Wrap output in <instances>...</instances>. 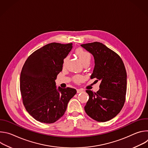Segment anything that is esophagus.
<instances>
[{"label": "esophagus", "mask_w": 148, "mask_h": 148, "mask_svg": "<svg viewBox=\"0 0 148 148\" xmlns=\"http://www.w3.org/2000/svg\"><path fill=\"white\" fill-rule=\"evenodd\" d=\"M77 93H80L81 92L83 91V90H81V89H77Z\"/></svg>", "instance_id": "obj_1"}]
</instances>
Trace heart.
<instances>
[{"instance_id":"obj_1","label":"heart","mask_w":148,"mask_h":148,"mask_svg":"<svg viewBox=\"0 0 148 148\" xmlns=\"http://www.w3.org/2000/svg\"><path fill=\"white\" fill-rule=\"evenodd\" d=\"M75 54L79 58L82 65L85 64H90L91 60V56L89 52H88L87 51L84 50L82 49L79 48L75 50ZM68 59H69L68 56H67L64 58V60H63V65L64 66L66 64V63L67 61L68 60ZM82 78L81 76L77 75L74 77V81L76 82H79L82 80Z\"/></svg>"}]
</instances>
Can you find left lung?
<instances>
[{"instance_id":"obj_1","label":"left lung","mask_w":148,"mask_h":148,"mask_svg":"<svg viewBox=\"0 0 148 148\" xmlns=\"http://www.w3.org/2000/svg\"><path fill=\"white\" fill-rule=\"evenodd\" d=\"M94 57L95 66L91 78L101 81L97 92L86 90L89 99L84 107L87 114L98 122H106L122 110L127 85V75L121 57L99 42L81 45Z\"/></svg>"}]
</instances>
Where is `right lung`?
<instances>
[{
    "label": "right lung",
    "mask_w": 148,
    "mask_h": 148,
    "mask_svg": "<svg viewBox=\"0 0 148 148\" xmlns=\"http://www.w3.org/2000/svg\"><path fill=\"white\" fill-rule=\"evenodd\" d=\"M72 48V43L46 45L33 52L22 68L20 88L23 103L29 114L40 122L52 123L59 119L77 93L69 87L57 88L55 82Z\"/></svg>",
    "instance_id": "1"
}]
</instances>
